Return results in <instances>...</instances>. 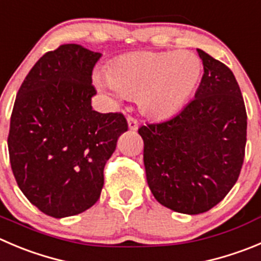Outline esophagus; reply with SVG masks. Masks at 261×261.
<instances>
[{
  "mask_svg": "<svg viewBox=\"0 0 261 261\" xmlns=\"http://www.w3.org/2000/svg\"><path fill=\"white\" fill-rule=\"evenodd\" d=\"M126 121H128V126L130 130H137L138 129L137 119L133 118V116H128V118H126Z\"/></svg>",
  "mask_w": 261,
  "mask_h": 261,
  "instance_id": "esophagus-1",
  "label": "esophagus"
}]
</instances>
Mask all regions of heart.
I'll use <instances>...</instances> for the list:
<instances>
[{"instance_id":"heart-1","label":"heart","mask_w":261,"mask_h":261,"mask_svg":"<svg viewBox=\"0 0 261 261\" xmlns=\"http://www.w3.org/2000/svg\"><path fill=\"white\" fill-rule=\"evenodd\" d=\"M201 74L202 64L193 52H136L113 61L106 81L119 95L137 98L145 115L168 119L185 108Z\"/></svg>"}]
</instances>
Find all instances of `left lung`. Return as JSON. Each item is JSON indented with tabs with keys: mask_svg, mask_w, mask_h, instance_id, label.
<instances>
[{
	"mask_svg": "<svg viewBox=\"0 0 261 261\" xmlns=\"http://www.w3.org/2000/svg\"><path fill=\"white\" fill-rule=\"evenodd\" d=\"M203 75L195 100L161 123L142 125L146 178L153 197L182 214L205 213L237 182L247 115L232 70L198 49Z\"/></svg>",
	"mask_w": 261,
	"mask_h": 261,
	"instance_id": "8db88e82",
	"label": "left lung"
}]
</instances>
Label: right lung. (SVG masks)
<instances>
[{
    "label": "right lung",
    "mask_w": 261,
    "mask_h": 261,
    "mask_svg": "<svg viewBox=\"0 0 261 261\" xmlns=\"http://www.w3.org/2000/svg\"><path fill=\"white\" fill-rule=\"evenodd\" d=\"M100 52L61 44L34 64L16 95L7 137L11 169L25 197L54 218L93 206L103 168L128 123L92 109Z\"/></svg>",
    "instance_id": "add662e5"
}]
</instances>
